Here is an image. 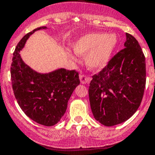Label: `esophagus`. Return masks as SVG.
<instances>
[{"label":"esophagus","instance_id":"34e87169","mask_svg":"<svg viewBox=\"0 0 155 155\" xmlns=\"http://www.w3.org/2000/svg\"><path fill=\"white\" fill-rule=\"evenodd\" d=\"M79 78H80V81H81V84L89 83V82L91 81V78L85 76V75H84V74H81L80 76H79Z\"/></svg>","mask_w":155,"mask_h":155}]
</instances>
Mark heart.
I'll return each mask as SVG.
<instances>
[{
	"mask_svg": "<svg viewBox=\"0 0 155 155\" xmlns=\"http://www.w3.org/2000/svg\"><path fill=\"white\" fill-rule=\"evenodd\" d=\"M118 43L115 34L93 32L79 38L73 44L75 53L85 55V62L91 70H100L105 67L111 58ZM72 59L74 55L70 54Z\"/></svg>",
	"mask_w": 155,
	"mask_h": 155,
	"instance_id": "obj_1",
	"label": "heart"
}]
</instances>
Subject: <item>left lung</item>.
<instances>
[{
    "instance_id": "8db88e82",
    "label": "left lung",
    "mask_w": 155,
    "mask_h": 155,
    "mask_svg": "<svg viewBox=\"0 0 155 155\" xmlns=\"http://www.w3.org/2000/svg\"><path fill=\"white\" fill-rule=\"evenodd\" d=\"M125 48L92 77L89 99L96 120L113 126L128 120L141 104L146 83L145 58L134 36L126 33Z\"/></svg>"
}]
</instances>
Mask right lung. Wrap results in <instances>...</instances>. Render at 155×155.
I'll list each match as a JSON object with an SVG mask.
<instances>
[{
	"label": "right lung",
	"instance_id": "obj_1",
	"mask_svg": "<svg viewBox=\"0 0 155 155\" xmlns=\"http://www.w3.org/2000/svg\"><path fill=\"white\" fill-rule=\"evenodd\" d=\"M25 35L16 46L10 68L11 81L19 106L25 114L39 124L52 126L64 116L68 102L80 84L78 72L59 68L47 74L38 73L26 64L20 54L29 36Z\"/></svg>",
	"mask_w": 155,
	"mask_h": 155
}]
</instances>
